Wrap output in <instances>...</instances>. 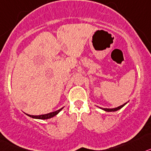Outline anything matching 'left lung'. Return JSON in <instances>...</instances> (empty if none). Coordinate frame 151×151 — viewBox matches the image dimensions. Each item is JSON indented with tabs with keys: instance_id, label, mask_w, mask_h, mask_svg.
I'll return each mask as SVG.
<instances>
[{
	"instance_id": "obj_1",
	"label": "left lung",
	"mask_w": 151,
	"mask_h": 151,
	"mask_svg": "<svg viewBox=\"0 0 151 151\" xmlns=\"http://www.w3.org/2000/svg\"><path fill=\"white\" fill-rule=\"evenodd\" d=\"M127 104V103H124V104H122V106H118V107H115V108H112V109H107V108H102V107H99V108H100L101 109L104 110V111H106V112H115V111H118V110H119L120 109L122 108L124 106H125V105Z\"/></svg>"
}]
</instances>
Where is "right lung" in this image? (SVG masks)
I'll return each mask as SVG.
<instances>
[{"instance_id":"add662e5","label":"right lung","mask_w":151,"mask_h":151,"mask_svg":"<svg viewBox=\"0 0 151 151\" xmlns=\"http://www.w3.org/2000/svg\"><path fill=\"white\" fill-rule=\"evenodd\" d=\"M63 108H64V107L59 109L56 110V111H55V112H49V113H47V114H42V115H29V114H27V113H25V114H26L27 115H28V116H29V117L32 118V119H42V120H45V119H51V118H52V117H54V116L57 115L59 113L61 110L63 109Z\"/></svg>"}]
</instances>
